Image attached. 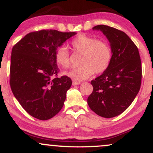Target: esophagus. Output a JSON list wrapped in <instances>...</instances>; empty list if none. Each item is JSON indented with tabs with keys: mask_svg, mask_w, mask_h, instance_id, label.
<instances>
[{
	"mask_svg": "<svg viewBox=\"0 0 153 153\" xmlns=\"http://www.w3.org/2000/svg\"><path fill=\"white\" fill-rule=\"evenodd\" d=\"M81 84V82H77V81H75V80H73V85H80Z\"/></svg>",
	"mask_w": 153,
	"mask_h": 153,
	"instance_id": "obj_1",
	"label": "esophagus"
}]
</instances>
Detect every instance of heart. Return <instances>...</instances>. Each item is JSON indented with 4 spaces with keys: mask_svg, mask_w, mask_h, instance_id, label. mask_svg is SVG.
I'll return each instance as SVG.
<instances>
[{
    "mask_svg": "<svg viewBox=\"0 0 153 153\" xmlns=\"http://www.w3.org/2000/svg\"><path fill=\"white\" fill-rule=\"evenodd\" d=\"M71 47L75 52L82 53L81 67L73 68L65 73L77 82L89 78L95 73L101 74L106 71L111 61V49L103 40H98L93 36L80 34L73 39ZM55 60L59 66L68 68L71 65L70 52L67 47L62 46L55 52Z\"/></svg>",
    "mask_w": 153,
    "mask_h": 153,
    "instance_id": "obj_1",
    "label": "heart"
}]
</instances>
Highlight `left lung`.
Instances as JSON below:
<instances>
[{"label":"left lung","instance_id":"obj_1","mask_svg":"<svg viewBox=\"0 0 153 153\" xmlns=\"http://www.w3.org/2000/svg\"><path fill=\"white\" fill-rule=\"evenodd\" d=\"M93 30L102 31L110 43L111 61L100 76L92 80L88 104L96 114L112 118L131 105L141 85L142 64L137 47L123 31L106 25Z\"/></svg>","mask_w":153,"mask_h":153}]
</instances>
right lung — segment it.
<instances>
[{
  "label": "right lung",
  "mask_w": 153,
  "mask_h": 153,
  "mask_svg": "<svg viewBox=\"0 0 153 153\" xmlns=\"http://www.w3.org/2000/svg\"><path fill=\"white\" fill-rule=\"evenodd\" d=\"M76 32L41 30L26 34L12 49L10 85L15 98L29 114L47 120L62 109L72 80L57 78L55 52Z\"/></svg>",
  "instance_id": "right-lung-1"
}]
</instances>
